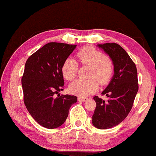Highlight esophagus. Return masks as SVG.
<instances>
[{
	"label": "esophagus",
	"mask_w": 156,
	"mask_h": 156,
	"mask_svg": "<svg viewBox=\"0 0 156 156\" xmlns=\"http://www.w3.org/2000/svg\"><path fill=\"white\" fill-rule=\"evenodd\" d=\"M78 101H85L87 100V98H84V97H78Z\"/></svg>",
	"instance_id": "1"
}]
</instances>
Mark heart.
Instances as JSON below:
<instances>
[{
    "label": "heart",
    "mask_w": 156,
    "mask_h": 156,
    "mask_svg": "<svg viewBox=\"0 0 156 156\" xmlns=\"http://www.w3.org/2000/svg\"><path fill=\"white\" fill-rule=\"evenodd\" d=\"M78 60L82 64L90 66L87 80L77 79L70 84L69 90L74 94L81 97L87 96L98 89V83L106 84L114 73V64L110 57L104 56L99 51L93 47H84L77 54ZM78 63L73 58L66 59L62 65L61 71L63 77L72 81L76 76Z\"/></svg>",
    "instance_id": "heart-1"
}]
</instances>
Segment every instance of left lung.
Wrapping results in <instances>:
<instances>
[{
	"mask_svg": "<svg viewBox=\"0 0 156 156\" xmlns=\"http://www.w3.org/2000/svg\"><path fill=\"white\" fill-rule=\"evenodd\" d=\"M97 46L112 60L114 73L101 93L106 95L108 101L97 96L93 97L96 108L92 122L97 129H107L119 125L130 112L138 91L137 72L131 57L119 45L105 43Z\"/></svg>",
	"mask_w": 156,
	"mask_h": 156,
	"instance_id": "left-lung-1",
	"label": "left lung"
}]
</instances>
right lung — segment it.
<instances>
[{
  "instance_id": "obj_1",
  "label": "right lung",
  "mask_w": 156,
  "mask_h": 156,
  "mask_svg": "<svg viewBox=\"0 0 156 156\" xmlns=\"http://www.w3.org/2000/svg\"><path fill=\"white\" fill-rule=\"evenodd\" d=\"M77 45L49 42L26 61L22 78L24 101L32 117L40 126L56 129L63 125L77 97L57 95L64 85L61 68Z\"/></svg>"
}]
</instances>
